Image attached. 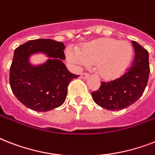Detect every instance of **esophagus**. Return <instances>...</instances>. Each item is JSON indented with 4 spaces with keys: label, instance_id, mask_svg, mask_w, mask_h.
Returning <instances> with one entry per match:
<instances>
[{
    "label": "esophagus",
    "instance_id": "obj_1",
    "mask_svg": "<svg viewBox=\"0 0 155 155\" xmlns=\"http://www.w3.org/2000/svg\"><path fill=\"white\" fill-rule=\"evenodd\" d=\"M80 77L82 78V79H84V80H86V79H87V78L89 77V74H87V73H83V74H81V75H80Z\"/></svg>",
    "mask_w": 155,
    "mask_h": 155
}]
</instances>
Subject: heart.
<instances>
[{
	"label": "heart",
	"instance_id": "heart-1",
	"mask_svg": "<svg viewBox=\"0 0 155 155\" xmlns=\"http://www.w3.org/2000/svg\"><path fill=\"white\" fill-rule=\"evenodd\" d=\"M66 56L75 66L94 63L97 74L104 80H112L127 70L132 60L133 48L126 41L102 38L85 43L80 50L69 47Z\"/></svg>",
	"mask_w": 155,
	"mask_h": 155
}]
</instances>
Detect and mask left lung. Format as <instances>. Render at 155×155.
<instances>
[{"instance_id": "1", "label": "left lung", "mask_w": 155, "mask_h": 155, "mask_svg": "<svg viewBox=\"0 0 155 155\" xmlns=\"http://www.w3.org/2000/svg\"><path fill=\"white\" fill-rule=\"evenodd\" d=\"M134 60L127 72L119 79L102 82L92 93L95 103L108 110H120L136 102L147 87L150 74L149 53L137 42L133 41Z\"/></svg>"}]
</instances>
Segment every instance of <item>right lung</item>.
<instances>
[{"label":"right lung","instance_id":"add662e5","mask_svg":"<svg viewBox=\"0 0 155 155\" xmlns=\"http://www.w3.org/2000/svg\"><path fill=\"white\" fill-rule=\"evenodd\" d=\"M65 46L53 39L28 41L14 51L10 67L9 84L13 94L25 107L37 112H47L65 101L74 75L63 63ZM44 53L50 58L42 64L33 65L30 56Z\"/></svg>","mask_w":155,"mask_h":155}]
</instances>
